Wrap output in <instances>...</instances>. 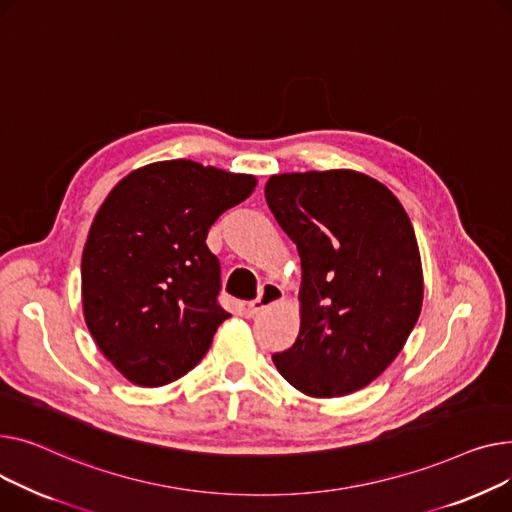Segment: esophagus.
I'll return each mask as SVG.
<instances>
[{
    "label": "esophagus",
    "mask_w": 512,
    "mask_h": 512,
    "mask_svg": "<svg viewBox=\"0 0 512 512\" xmlns=\"http://www.w3.org/2000/svg\"><path fill=\"white\" fill-rule=\"evenodd\" d=\"M281 299H283V289L279 285H275V283H266L262 287L260 295L256 299H252V302L248 304V312L250 314H258V312H262L268 306L279 304Z\"/></svg>",
    "instance_id": "1"
}]
</instances>
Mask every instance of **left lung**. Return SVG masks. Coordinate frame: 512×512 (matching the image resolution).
<instances>
[{
	"mask_svg": "<svg viewBox=\"0 0 512 512\" xmlns=\"http://www.w3.org/2000/svg\"><path fill=\"white\" fill-rule=\"evenodd\" d=\"M264 196L302 258V326L273 362L310 397L355 393L390 366L422 312V260L405 208L349 169L273 175Z\"/></svg>",
	"mask_w": 512,
	"mask_h": 512,
	"instance_id": "left-lung-1",
	"label": "left lung"
}]
</instances>
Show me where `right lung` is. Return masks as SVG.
I'll return each instance as SVG.
<instances>
[{
    "label": "right lung",
    "mask_w": 512,
    "mask_h": 512,
    "mask_svg": "<svg viewBox=\"0 0 512 512\" xmlns=\"http://www.w3.org/2000/svg\"><path fill=\"white\" fill-rule=\"evenodd\" d=\"M256 177L175 159L140 167L101 204L82 252V308L109 362L138 386H163L206 355L231 314L206 233Z\"/></svg>",
    "instance_id": "obj_1"
}]
</instances>
